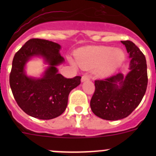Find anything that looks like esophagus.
Here are the masks:
<instances>
[{
	"instance_id": "1",
	"label": "esophagus",
	"mask_w": 156,
	"mask_h": 156,
	"mask_svg": "<svg viewBox=\"0 0 156 156\" xmlns=\"http://www.w3.org/2000/svg\"><path fill=\"white\" fill-rule=\"evenodd\" d=\"M87 80H89V77L87 75H83L81 77V82H84V81H87Z\"/></svg>"
}]
</instances>
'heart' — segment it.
Masks as SVG:
<instances>
[{
  "mask_svg": "<svg viewBox=\"0 0 156 156\" xmlns=\"http://www.w3.org/2000/svg\"><path fill=\"white\" fill-rule=\"evenodd\" d=\"M75 58L78 65L82 68L90 69L97 66L98 75L108 76L122 66L125 54L119 48L94 46L79 49L75 53Z\"/></svg>",
  "mask_w": 156,
  "mask_h": 156,
  "instance_id": "1",
  "label": "heart"
}]
</instances>
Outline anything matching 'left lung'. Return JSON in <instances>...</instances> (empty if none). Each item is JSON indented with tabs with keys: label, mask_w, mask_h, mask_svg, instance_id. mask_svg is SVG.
<instances>
[{
	"label": "left lung",
	"mask_w": 156,
	"mask_h": 156,
	"mask_svg": "<svg viewBox=\"0 0 156 156\" xmlns=\"http://www.w3.org/2000/svg\"><path fill=\"white\" fill-rule=\"evenodd\" d=\"M122 43L130 58V72L125 77L119 73L95 81V91L90 100L93 112L105 120L116 121L127 117L140 103L147 87L145 56L130 41Z\"/></svg>",
	"instance_id": "obj_1"
}]
</instances>
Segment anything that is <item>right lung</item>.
Returning a JSON list of instances; mask_svg holds the SVG:
<instances>
[{
	"label": "right lung",
	"mask_w": 156,
	"mask_h": 156,
	"mask_svg": "<svg viewBox=\"0 0 156 156\" xmlns=\"http://www.w3.org/2000/svg\"><path fill=\"white\" fill-rule=\"evenodd\" d=\"M57 43L32 38L16 52L12 59L10 85L17 104L26 114L36 119L49 120L64 112L69 94L81 84V76L66 78L58 73L56 66L64 62ZM33 56H41L48 67L41 78L26 75L24 67Z\"/></svg>",
	"instance_id": "add662e5"
}]
</instances>
